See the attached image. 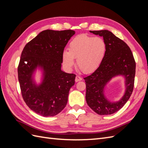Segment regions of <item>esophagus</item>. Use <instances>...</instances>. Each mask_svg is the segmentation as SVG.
I'll use <instances>...</instances> for the list:
<instances>
[{
	"mask_svg": "<svg viewBox=\"0 0 148 148\" xmlns=\"http://www.w3.org/2000/svg\"><path fill=\"white\" fill-rule=\"evenodd\" d=\"M82 78L79 77V76H77V77H76V78H75V82H78L79 81H82Z\"/></svg>",
	"mask_w": 148,
	"mask_h": 148,
	"instance_id": "34e87169",
	"label": "esophagus"
}]
</instances>
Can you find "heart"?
<instances>
[{
  "instance_id": "heart-1",
  "label": "heart",
  "mask_w": 148,
  "mask_h": 148,
  "mask_svg": "<svg viewBox=\"0 0 148 148\" xmlns=\"http://www.w3.org/2000/svg\"><path fill=\"white\" fill-rule=\"evenodd\" d=\"M106 45L104 39L100 37H91L80 34L70 41L69 51L62 53L63 64L66 69H70L77 59L78 68L84 73H90L101 65L106 54Z\"/></svg>"
}]
</instances>
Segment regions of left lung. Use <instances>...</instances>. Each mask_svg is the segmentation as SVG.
<instances>
[{"label": "left lung", "instance_id": "left-lung-1", "mask_svg": "<svg viewBox=\"0 0 148 148\" xmlns=\"http://www.w3.org/2000/svg\"><path fill=\"white\" fill-rule=\"evenodd\" d=\"M89 32L103 38L106 45V52L99 68L84 78L86 86V102L97 114L110 115L122 109L132 95L136 63L127 44L110 31L100 30ZM118 75H122L124 78L125 92L120 100L111 102L105 95V88L112 79Z\"/></svg>", "mask_w": 148, "mask_h": 148}]
</instances>
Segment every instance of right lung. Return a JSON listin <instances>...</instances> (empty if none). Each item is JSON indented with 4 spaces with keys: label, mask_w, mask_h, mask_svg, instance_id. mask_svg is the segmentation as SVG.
<instances>
[{
    "label": "right lung",
    "mask_w": 148,
    "mask_h": 148,
    "mask_svg": "<svg viewBox=\"0 0 148 148\" xmlns=\"http://www.w3.org/2000/svg\"><path fill=\"white\" fill-rule=\"evenodd\" d=\"M73 30L42 31L26 44L22 51L18 76L21 91L29 108L43 117L59 114L66 105L69 91L75 84L76 75L61 69L62 53ZM42 71L37 84L34 74Z\"/></svg>",
    "instance_id": "right-lung-1"
}]
</instances>
